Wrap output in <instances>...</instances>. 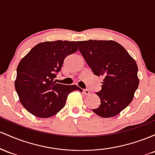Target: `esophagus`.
<instances>
[{"label":"esophagus","mask_w":155,"mask_h":155,"mask_svg":"<svg viewBox=\"0 0 155 155\" xmlns=\"http://www.w3.org/2000/svg\"><path fill=\"white\" fill-rule=\"evenodd\" d=\"M83 93H84V94L88 95V94H90V93H91V92H90L89 90H88V89H84V90H83Z\"/></svg>","instance_id":"esophagus-1"}]
</instances>
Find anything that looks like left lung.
<instances>
[{"label":"left lung","mask_w":155,"mask_h":155,"mask_svg":"<svg viewBox=\"0 0 155 155\" xmlns=\"http://www.w3.org/2000/svg\"><path fill=\"white\" fill-rule=\"evenodd\" d=\"M77 44L94 74L103 78L102 89L96 94L100 105L92 110L102 118L117 116L130 105L138 87L136 62L113 40L90 39Z\"/></svg>","instance_id":"left-lung-1"}]
</instances>
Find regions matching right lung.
Here are the masks:
<instances>
[{"label":"right lung","mask_w":155,"mask_h":155,"mask_svg":"<svg viewBox=\"0 0 155 155\" xmlns=\"http://www.w3.org/2000/svg\"><path fill=\"white\" fill-rule=\"evenodd\" d=\"M75 41L40 42L20 60L15 86L22 106L39 118L54 116L64 107L69 94L75 86H66L53 81L61 69L64 58L78 51Z\"/></svg>","instance_id":"1"}]
</instances>
